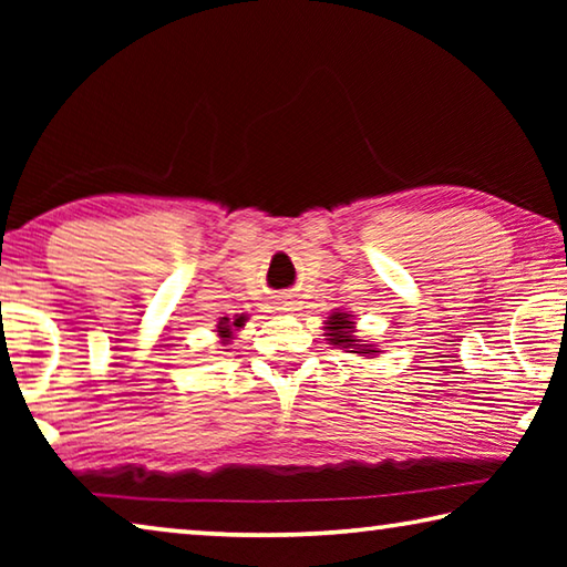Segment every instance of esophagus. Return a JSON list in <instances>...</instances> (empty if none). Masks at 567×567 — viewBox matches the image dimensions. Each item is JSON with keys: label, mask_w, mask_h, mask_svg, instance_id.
Here are the masks:
<instances>
[{"label": "esophagus", "mask_w": 567, "mask_h": 567, "mask_svg": "<svg viewBox=\"0 0 567 567\" xmlns=\"http://www.w3.org/2000/svg\"><path fill=\"white\" fill-rule=\"evenodd\" d=\"M282 310H285V307H282Z\"/></svg>", "instance_id": "1"}]
</instances>
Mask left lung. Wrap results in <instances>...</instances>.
Instances as JSON below:
<instances>
[{"mask_svg":"<svg viewBox=\"0 0 567 567\" xmlns=\"http://www.w3.org/2000/svg\"><path fill=\"white\" fill-rule=\"evenodd\" d=\"M328 324V332H324V338L330 340V344H340V348H350L348 352H358L362 358H368V354L378 352L372 344H360V340L354 338V322H352V315L348 312H334L332 318L324 322Z\"/></svg>","mask_w":567,"mask_h":567,"instance_id":"8db88e82","label":"left lung"}]
</instances>
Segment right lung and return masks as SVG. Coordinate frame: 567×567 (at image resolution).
Here are the masks:
<instances>
[{"label": "right lung", "mask_w": 567, "mask_h": 567, "mask_svg": "<svg viewBox=\"0 0 567 567\" xmlns=\"http://www.w3.org/2000/svg\"><path fill=\"white\" fill-rule=\"evenodd\" d=\"M245 320H247V315H235V320H229V318H223V320H219V324H217V334H219V338H223V342H225V344H227L229 340H233V332L243 328Z\"/></svg>", "instance_id": "right-lung-1"}]
</instances>
